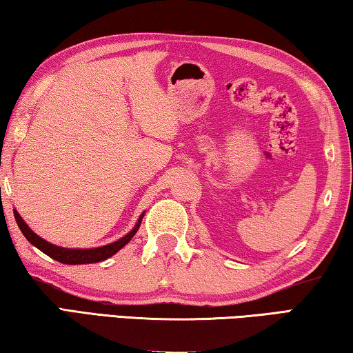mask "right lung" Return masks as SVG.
I'll return each mask as SVG.
<instances>
[{"label": "right lung", "mask_w": 353, "mask_h": 353, "mask_svg": "<svg viewBox=\"0 0 353 353\" xmlns=\"http://www.w3.org/2000/svg\"><path fill=\"white\" fill-rule=\"evenodd\" d=\"M14 216L17 224H19L21 234L26 236V240L34 244L35 248L40 249L41 252L46 254L51 259H54L61 263H65V265H85V263H98L103 261L105 259H109L113 254H117L119 249L132 240V236L137 234L139 230L141 218L139 221V224L134 227V230H130L126 236H123L121 240H118L112 244H107V246L103 248H94V249H67V248H59L54 246V244L45 241L43 238H40L39 235H35L34 232L29 229L28 224L25 221L21 219V216L19 214V212L14 210Z\"/></svg>", "instance_id": "obj_1"}]
</instances>
